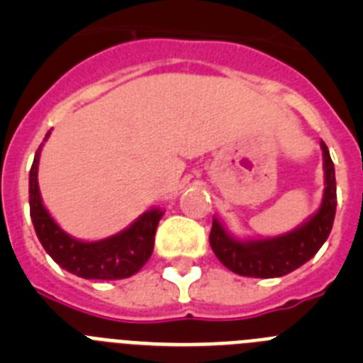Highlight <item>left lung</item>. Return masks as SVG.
<instances>
[{
	"label": "left lung",
	"instance_id": "8db88e82",
	"mask_svg": "<svg viewBox=\"0 0 363 363\" xmlns=\"http://www.w3.org/2000/svg\"><path fill=\"white\" fill-rule=\"evenodd\" d=\"M323 154V198L320 209L300 227L272 238L240 240L227 233L220 220L213 218L209 242L214 255L229 271L240 277L278 278L309 262L329 238L336 214V178L331 154L320 142Z\"/></svg>",
	"mask_w": 363,
	"mask_h": 363
}]
</instances>
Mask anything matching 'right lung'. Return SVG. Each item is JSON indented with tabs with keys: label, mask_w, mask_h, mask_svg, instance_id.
<instances>
[{
	"label": "right lung",
	"mask_w": 363,
	"mask_h": 363,
	"mask_svg": "<svg viewBox=\"0 0 363 363\" xmlns=\"http://www.w3.org/2000/svg\"><path fill=\"white\" fill-rule=\"evenodd\" d=\"M49 136L50 133H47L43 142ZM41 147L43 143L36 150L28 174V205L34 230L47 255L60 267L85 280H121L136 274L152 255L154 234L163 211L158 207L145 211L127 229L98 242L74 238L57 225L41 200L38 185Z\"/></svg>",
	"instance_id": "1"
}]
</instances>
